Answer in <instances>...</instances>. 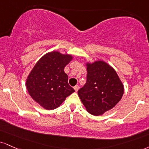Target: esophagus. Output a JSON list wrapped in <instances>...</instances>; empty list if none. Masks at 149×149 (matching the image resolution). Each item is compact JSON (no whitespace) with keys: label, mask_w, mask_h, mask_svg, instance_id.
<instances>
[{"label":"esophagus","mask_w":149,"mask_h":149,"mask_svg":"<svg viewBox=\"0 0 149 149\" xmlns=\"http://www.w3.org/2000/svg\"><path fill=\"white\" fill-rule=\"evenodd\" d=\"M73 88H74L75 91H76V92H78V89H79V86H78V85H76L74 87H73Z\"/></svg>","instance_id":"1"}]
</instances>
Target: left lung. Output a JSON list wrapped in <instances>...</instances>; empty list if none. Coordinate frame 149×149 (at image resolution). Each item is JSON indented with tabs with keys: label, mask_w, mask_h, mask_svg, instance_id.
<instances>
[{
	"label": "left lung",
	"mask_w": 149,
	"mask_h": 149,
	"mask_svg": "<svg viewBox=\"0 0 149 149\" xmlns=\"http://www.w3.org/2000/svg\"><path fill=\"white\" fill-rule=\"evenodd\" d=\"M87 81L78 94L86 110L95 116L111 110L120 101L123 85L113 68L104 61L87 63Z\"/></svg>",
	"instance_id": "8db88e82"
}]
</instances>
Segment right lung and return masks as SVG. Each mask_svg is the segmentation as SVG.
Returning <instances> with one entry per match:
<instances>
[{"mask_svg":"<svg viewBox=\"0 0 149 149\" xmlns=\"http://www.w3.org/2000/svg\"><path fill=\"white\" fill-rule=\"evenodd\" d=\"M72 55L53 51L44 55L30 71L26 79L27 90L34 101L46 110H53L75 92L68 83L64 71Z\"/></svg>","mask_w":149,"mask_h":149,"instance_id":"1","label":"right lung"}]
</instances>
